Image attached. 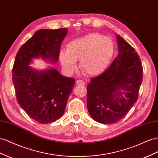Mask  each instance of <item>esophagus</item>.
<instances>
[{"mask_svg":"<svg viewBox=\"0 0 158 158\" xmlns=\"http://www.w3.org/2000/svg\"><path fill=\"white\" fill-rule=\"evenodd\" d=\"M76 84L78 85H80V86H84L85 85V82L83 80H78L76 81Z\"/></svg>","mask_w":158,"mask_h":158,"instance_id":"obj_1","label":"esophagus"}]
</instances>
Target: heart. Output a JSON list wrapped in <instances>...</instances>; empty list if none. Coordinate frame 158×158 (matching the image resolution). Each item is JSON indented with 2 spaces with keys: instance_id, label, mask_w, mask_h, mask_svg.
Returning <instances> with one entry per match:
<instances>
[{
  "instance_id": "1",
  "label": "heart",
  "mask_w": 158,
  "mask_h": 158,
  "mask_svg": "<svg viewBox=\"0 0 158 158\" xmlns=\"http://www.w3.org/2000/svg\"><path fill=\"white\" fill-rule=\"evenodd\" d=\"M114 45L108 36L98 33H89L70 40L66 45V50L59 54L61 65L68 73L76 69L79 60L81 70L89 75H98L103 72L112 58Z\"/></svg>"
}]
</instances>
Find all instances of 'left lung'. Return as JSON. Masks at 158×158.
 <instances>
[{
  "label": "left lung",
  "instance_id": "1",
  "mask_svg": "<svg viewBox=\"0 0 158 158\" xmlns=\"http://www.w3.org/2000/svg\"><path fill=\"white\" fill-rule=\"evenodd\" d=\"M118 56L87 86V108L95 121L110 124L124 117L137 101L142 82V62L134 48L118 35Z\"/></svg>",
  "mask_w": 158,
  "mask_h": 158
}]
</instances>
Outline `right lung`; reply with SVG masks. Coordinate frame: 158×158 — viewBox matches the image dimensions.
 Segmentation results:
<instances>
[{"label": "right lung", "instance_id": "right-lung-1", "mask_svg": "<svg viewBox=\"0 0 158 158\" xmlns=\"http://www.w3.org/2000/svg\"><path fill=\"white\" fill-rule=\"evenodd\" d=\"M68 32L67 28L40 29L21 46L15 58L12 82L17 102L40 123L53 122L62 116L75 80L63 76L54 68L36 70L29 65L36 58L57 63Z\"/></svg>", "mask_w": 158, "mask_h": 158}]
</instances>
